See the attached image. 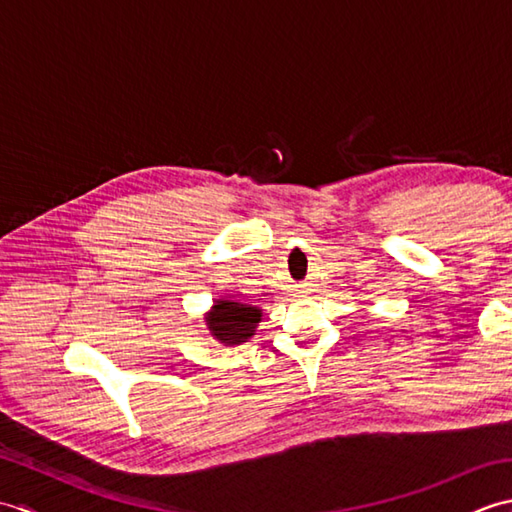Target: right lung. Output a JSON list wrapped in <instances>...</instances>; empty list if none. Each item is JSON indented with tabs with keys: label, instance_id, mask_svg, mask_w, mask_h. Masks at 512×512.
<instances>
[{
	"label": "right lung",
	"instance_id": "obj_1",
	"mask_svg": "<svg viewBox=\"0 0 512 512\" xmlns=\"http://www.w3.org/2000/svg\"><path fill=\"white\" fill-rule=\"evenodd\" d=\"M259 317H262V310L244 306L239 301L220 299L215 301L206 323H209V330L217 341L224 345H239L253 336Z\"/></svg>",
	"mask_w": 512,
	"mask_h": 512
}]
</instances>
